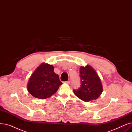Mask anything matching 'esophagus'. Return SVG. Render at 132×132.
Returning <instances> with one entry per match:
<instances>
[{
	"label": "esophagus",
	"mask_w": 132,
	"mask_h": 132,
	"mask_svg": "<svg viewBox=\"0 0 132 132\" xmlns=\"http://www.w3.org/2000/svg\"><path fill=\"white\" fill-rule=\"evenodd\" d=\"M64 84H67V85H70V81H65V82H64Z\"/></svg>",
	"instance_id": "1"
}]
</instances>
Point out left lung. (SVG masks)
I'll use <instances>...</instances> for the list:
<instances>
[{"label": "left lung", "instance_id": "1", "mask_svg": "<svg viewBox=\"0 0 132 132\" xmlns=\"http://www.w3.org/2000/svg\"><path fill=\"white\" fill-rule=\"evenodd\" d=\"M81 86L78 90H74L76 96L88 102L97 99L103 92L101 80L94 69L89 65L80 68Z\"/></svg>", "mask_w": 132, "mask_h": 132}]
</instances>
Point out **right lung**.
Returning a JSON list of instances; mask_svg holds the SVG:
<instances>
[{"mask_svg": "<svg viewBox=\"0 0 132 132\" xmlns=\"http://www.w3.org/2000/svg\"><path fill=\"white\" fill-rule=\"evenodd\" d=\"M62 84L58 75L54 72L53 66L44 62L31 75L27 90L34 97L44 100L53 95Z\"/></svg>", "mask_w": 132, "mask_h": 132, "instance_id": "right-lung-1", "label": "right lung"}]
</instances>
